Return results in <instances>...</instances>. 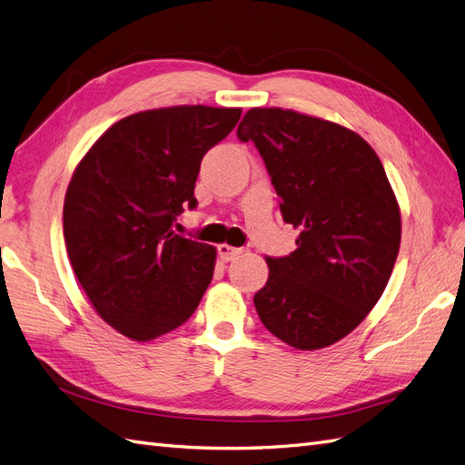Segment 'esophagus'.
Wrapping results in <instances>:
<instances>
[{
  "label": "esophagus",
  "instance_id": "34e87169",
  "mask_svg": "<svg viewBox=\"0 0 465 465\" xmlns=\"http://www.w3.org/2000/svg\"><path fill=\"white\" fill-rule=\"evenodd\" d=\"M217 250H219V258L223 262H231V260L241 256V252H242V248H234V246H229V244H221Z\"/></svg>",
  "mask_w": 465,
  "mask_h": 465
}]
</instances>
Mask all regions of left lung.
<instances>
[{
	"label": "left lung",
	"mask_w": 465,
	"mask_h": 465,
	"mask_svg": "<svg viewBox=\"0 0 465 465\" xmlns=\"http://www.w3.org/2000/svg\"><path fill=\"white\" fill-rule=\"evenodd\" d=\"M236 134L256 144L283 221L299 229L290 256L266 258L258 317L297 350L331 346L378 303L399 254L401 211L381 160L354 131L292 109H250Z\"/></svg>",
	"instance_id": "8db88e82"
}]
</instances>
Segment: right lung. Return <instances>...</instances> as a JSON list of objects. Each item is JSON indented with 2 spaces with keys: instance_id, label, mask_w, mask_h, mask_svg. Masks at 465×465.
I'll use <instances>...</instances> for the list:
<instances>
[{
  "instance_id": "add662e5",
  "label": "right lung",
  "mask_w": 465,
  "mask_h": 465,
  "mask_svg": "<svg viewBox=\"0 0 465 465\" xmlns=\"http://www.w3.org/2000/svg\"><path fill=\"white\" fill-rule=\"evenodd\" d=\"M238 107L175 105L134 113L99 136L64 197V241L97 315L148 342L193 315L217 250L172 231L195 209L199 164L241 119Z\"/></svg>"
}]
</instances>
